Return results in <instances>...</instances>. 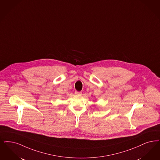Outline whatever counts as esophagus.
<instances>
[{"instance_id":"obj_1","label":"esophagus","mask_w":160,"mask_h":160,"mask_svg":"<svg viewBox=\"0 0 160 160\" xmlns=\"http://www.w3.org/2000/svg\"><path fill=\"white\" fill-rule=\"evenodd\" d=\"M75 93H76V95H82V92H80V91H76V92H75Z\"/></svg>"}]
</instances>
